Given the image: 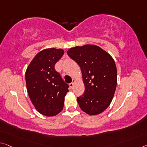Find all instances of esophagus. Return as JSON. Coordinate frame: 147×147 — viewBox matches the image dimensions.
<instances>
[{
    "mask_svg": "<svg viewBox=\"0 0 147 147\" xmlns=\"http://www.w3.org/2000/svg\"><path fill=\"white\" fill-rule=\"evenodd\" d=\"M74 82H75V80H73V82H71V84H69V86H70V87H71V88H72L73 87V86H74Z\"/></svg>",
    "mask_w": 147,
    "mask_h": 147,
    "instance_id": "34e87169",
    "label": "esophagus"
}]
</instances>
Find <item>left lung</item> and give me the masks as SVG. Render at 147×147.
Here are the masks:
<instances>
[{"instance_id":"1","label":"left lung","mask_w":147,"mask_h":147,"mask_svg":"<svg viewBox=\"0 0 147 147\" xmlns=\"http://www.w3.org/2000/svg\"><path fill=\"white\" fill-rule=\"evenodd\" d=\"M69 56L80 67L84 93L77 97L82 111L90 115L101 113L109 106L117 84L115 62L100 47L87 44L67 51Z\"/></svg>"}]
</instances>
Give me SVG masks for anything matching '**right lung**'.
<instances>
[{
    "label": "right lung",
    "instance_id": "obj_1",
    "mask_svg": "<svg viewBox=\"0 0 147 147\" xmlns=\"http://www.w3.org/2000/svg\"><path fill=\"white\" fill-rule=\"evenodd\" d=\"M64 53L62 49L48 48L37 53L28 66L25 80L28 94L42 115L55 116L62 111L69 85L55 71V65Z\"/></svg>",
    "mask_w": 147,
    "mask_h": 147
}]
</instances>
